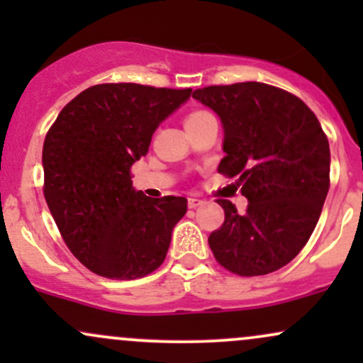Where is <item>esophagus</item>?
Listing matches in <instances>:
<instances>
[{"label": "esophagus", "instance_id": "obj_1", "mask_svg": "<svg viewBox=\"0 0 363 363\" xmlns=\"http://www.w3.org/2000/svg\"><path fill=\"white\" fill-rule=\"evenodd\" d=\"M187 205H189V208H199V206L205 205V201L199 198H189L187 199Z\"/></svg>", "mask_w": 363, "mask_h": 363}]
</instances>
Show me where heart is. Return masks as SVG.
Segmentation results:
<instances>
[{"mask_svg": "<svg viewBox=\"0 0 363 363\" xmlns=\"http://www.w3.org/2000/svg\"><path fill=\"white\" fill-rule=\"evenodd\" d=\"M208 112H203V111H198V112H193V114H189L186 118V123L187 121H194V119H198V118H203V116H206Z\"/></svg>", "mask_w": 363, "mask_h": 363, "instance_id": "1", "label": "heart"}]
</instances>
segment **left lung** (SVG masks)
<instances>
[{
  "label": "left lung",
  "mask_w": 363,
  "mask_h": 363,
  "mask_svg": "<svg viewBox=\"0 0 363 363\" xmlns=\"http://www.w3.org/2000/svg\"><path fill=\"white\" fill-rule=\"evenodd\" d=\"M193 99L222 121L218 172L239 177L245 213L218 199L225 222L208 237L215 259L240 277L283 268L307 244L329 191V143L301 99L259 82L206 86Z\"/></svg>",
  "instance_id": "obj_1"
}]
</instances>
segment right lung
<instances>
[{
  "mask_svg": "<svg viewBox=\"0 0 363 363\" xmlns=\"http://www.w3.org/2000/svg\"><path fill=\"white\" fill-rule=\"evenodd\" d=\"M191 91L95 85L77 95L49 129L43 148L45 201L69 251L90 272L135 280L164 262L187 199L148 198L133 187L129 170Z\"/></svg>",
  "mask_w": 363,
  "mask_h": 363,
  "instance_id": "right-lung-1",
  "label": "right lung"
}]
</instances>
